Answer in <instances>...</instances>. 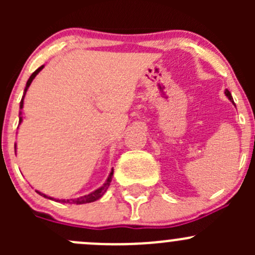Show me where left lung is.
<instances>
[{"instance_id": "obj_1", "label": "left lung", "mask_w": 255, "mask_h": 255, "mask_svg": "<svg viewBox=\"0 0 255 255\" xmlns=\"http://www.w3.org/2000/svg\"><path fill=\"white\" fill-rule=\"evenodd\" d=\"M226 95H227V96H228V99H230V100H231V101H232V102H233V99H232V95H231V92H230V91H228V90H226Z\"/></svg>"}]
</instances>
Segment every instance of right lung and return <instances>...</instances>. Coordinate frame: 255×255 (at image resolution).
Instances as JSON below:
<instances>
[{"mask_svg": "<svg viewBox=\"0 0 255 255\" xmlns=\"http://www.w3.org/2000/svg\"><path fill=\"white\" fill-rule=\"evenodd\" d=\"M43 69V66H40V68H38L37 70L34 71V73L32 74V75H30V78L28 79V81H27V85H25V90H24V95H25V91H27V89L28 87H29V85H30V82L33 81V79L35 78V75H37L38 73H39L40 70H42ZM24 95H23V97H24ZM23 107V99H22V101H20V109H22ZM22 122V118H19V123ZM112 175H113V170L111 171V174H110V177L109 179H107V182L106 184L104 185V186H101L100 187V189H97L96 191H94V192H91V194H89V195H85V196H81V197H79V199H75V200H58L59 202H64V204H76V205H81V204H89V202H94V201H96V200H99L100 197H102V195L105 194V192H106V190H107V187L110 186V182L112 181ZM38 192V191H37ZM38 194L39 195H42L43 197H48L47 195H44V194H40V192H38ZM49 199V197H48Z\"/></svg>", "mask_w": 255, "mask_h": 255, "instance_id": "right-lung-1", "label": "right lung"}]
</instances>
